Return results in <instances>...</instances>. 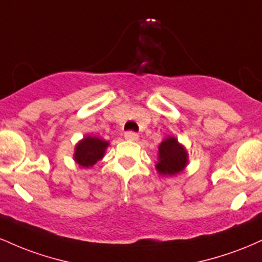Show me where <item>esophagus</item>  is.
I'll use <instances>...</instances> for the list:
<instances>
[{
    "mask_svg": "<svg viewBox=\"0 0 262 262\" xmlns=\"http://www.w3.org/2000/svg\"><path fill=\"white\" fill-rule=\"evenodd\" d=\"M124 138L127 140H133V141H137L139 139V135L137 133H134V132H127V133L124 134Z\"/></svg>",
    "mask_w": 262,
    "mask_h": 262,
    "instance_id": "34e87169",
    "label": "esophagus"
}]
</instances>
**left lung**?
I'll return each instance as SVG.
<instances>
[{"label": "left lung", "instance_id": "8db88e82", "mask_svg": "<svg viewBox=\"0 0 262 262\" xmlns=\"http://www.w3.org/2000/svg\"><path fill=\"white\" fill-rule=\"evenodd\" d=\"M188 164V152L173 135H169L159 145L155 169L160 176H175Z\"/></svg>", "mask_w": 262, "mask_h": 262}]
</instances>
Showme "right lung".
Returning a JSON list of instances; mask_svg holds the SVG:
<instances>
[{
  "instance_id": "add662e5",
  "label": "right lung",
  "mask_w": 262,
  "mask_h": 262,
  "mask_svg": "<svg viewBox=\"0 0 262 262\" xmlns=\"http://www.w3.org/2000/svg\"><path fill=\"white\" fill-rule=\"evenodd\" d=\"M110 141L95 135H86L75 145L74 160L81 167H93L103 159Z\"/></svg>"
}]
</instances>
